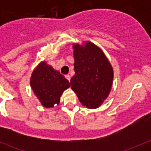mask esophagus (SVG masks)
<instances>
[{"mask_svg": "<svg viewBox=\"0 0 151 151\" xmlns=\"http://www.w3.org/2000/svg\"><path fill=\"white\" fill-rule=\"evenodd\" d=\"M65 77H66V78L67 79V80H68V81L70 82V80H71V77H70L69 74H67V75L65 76Z\"/></svg>", "mask_w": 151, "mask_h": 151, "instance_id": "obj_1", "label": "esophagus"}]
</instances>
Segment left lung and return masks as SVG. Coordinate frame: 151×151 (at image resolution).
I'll return each instance as SVG.
<instances>
[{
	"label": "left lung",
	"mask_w": 151,
	"mask_h": 151,
	"mask_svg": "<svg viewBox=\"0 0 151 151\" xmlns=\"http://www.w3.org/2000/svg\"><path fill=\"white\" fill-rule=\"evenodd\" d=\"M75 74L71 88L83 105L98 108L112 88L113 69L102 50L90 42L73 45Z\"/></svg>",
	"instance_id": "obj_1"
}]
</instances>
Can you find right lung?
I'll return each instance as SVG.
<instances>
[{"label":"right lung","instance_id":"right-lung-1","mask_svg":"<svg viewBox=\"0 0 151 151\" xmlns=\"http://www.w3.org/2000/svg\"><path fill=\"white\" fill-rule=\"evenodd\" d=\"M30 83L35 95L46 108L59 104L63 92L70 87L69 82L45 61L33 70Z\"/></svg>","mask_w":151,"mask_h":151}]
</instances>
